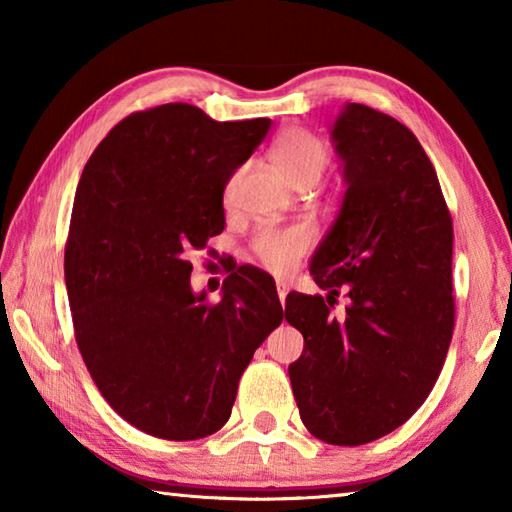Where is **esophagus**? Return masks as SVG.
<instances>
[{"instance_id": "1", "label": "esophagus", "mask_w": 512, "mask_h": 512, "mask_svg": "<svg viewBox=\"0 0 512 512\" xmlns=\"http://www.w3.org/2000/svg\"><path fill=\"white\" fill-rule=\"evenodd\" d=\"M275 287H277V296H280V302L284 307V300H287V293H289V282L287 280H277Z\"/></svg>"}]
</instances>
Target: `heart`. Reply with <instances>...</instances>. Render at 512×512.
<instances>
[{"instance_id": "heart-1", "label": "heart", "mask_w": 512, "mask_h": 512, "mask_svg": "<svg viewBox=\"0 0 512 512\" xmlns=\"http://www.w3.org/2000/svg\"><path fill=\"white\" fill-rule=\"evenodd\" d=\"M271 160L280 178L291 187H314L329 162L325 144L305 128H289L271 146ZM230 196V192H228ZM255 255L271 271H289L311 248L305 228L264 230L255 239Z\"/></svg>"}]
</instances>
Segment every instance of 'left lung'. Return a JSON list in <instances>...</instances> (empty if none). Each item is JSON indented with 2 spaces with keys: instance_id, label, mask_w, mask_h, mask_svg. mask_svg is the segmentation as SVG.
I'll return each mask as SVG.
<instances>
[{
  "instance_id": "left-lung-1",
  "label": "left lung",
  "mask_w": 512,
  "mask_h": 512,
  "mask_svg": "<svg viewBox=\"0 0 512 512\" xmlns=\"http://www.w3.org/2000/svg\"><path fill=\"white\" fill-rule=\"evenodd\" d=\"M332 140L348 187L309 266L327 296L291 291L284 318L305 336L289 366L302 424L357 447L402 427L443 370L454 230L436 169L400 121L345 103ZM341 288L351 305L336 319Z\"/></svg>"
}]
</instances>
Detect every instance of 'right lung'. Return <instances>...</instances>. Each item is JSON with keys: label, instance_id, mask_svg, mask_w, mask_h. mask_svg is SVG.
Masks as SVG:
<instances>
[{"label": "right lung", "instance_id": "right-lung-1", "mask_svg": "<svg viewBox=\"0 0 512 512\" xmlns=\"http://www.w3.org/2000/svg\"><path fill=\"white\" fill-rule=\"evenodd\" d=\"M268 128L164 103L121 119L83 169L65 246L76 343L106 402L149 436L219 431L282 323L273 277L255 266L225 277L219 302L189 284V257L225 228V185Z\"/></svg>", "mask_w": 512, "mask_h": 512}]
</instances>
